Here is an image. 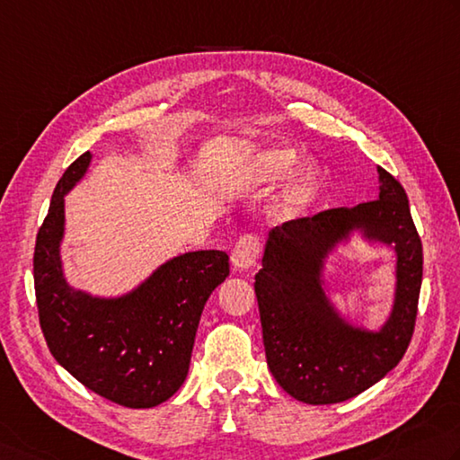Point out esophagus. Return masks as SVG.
Here are the masks:
<instances>
[{"label": "esophagus", "mask_w": 460, "mask_h": 460, "mask_svg": "<svg viewBox=\"0 0 460 460\" xmlns=\"http://www.w3.org/2000/svg\"><path fill=\"white\" fill-rule=\"evenodd\" d=\"M259 251H261L259 235H255V233H245V235L235 243V249H233L231 253L233 267L239 269V271L253 267V263L259 257Z\"/></svg>", "instance_id": "esophagus-1"}]
</instances>
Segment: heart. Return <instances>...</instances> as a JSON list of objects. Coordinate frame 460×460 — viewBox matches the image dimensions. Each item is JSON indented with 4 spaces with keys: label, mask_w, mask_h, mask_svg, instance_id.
<instances>
[{
    "label": "heart",
    "mask_w": 460,
    "mask_h": 460,
    "mask_svg": "<svg viewBox=\"0 0 460 460\" xmlns=\"http://www.w3.org/2000/svg\"><path fill=\"white\" fill-rule=\"evenodd\" d=\"M296 155L291 149L275 147L267 151L263 157H261V177L263 179H279L285 173H289L291 167L295 165ZM319 187V173L314 169H305L296 175L295 181L287 189L283 199H281V211L285 215H299L307 209L309 203L313 201L314 193H317Z\"/></svg>",
    "instance_id": "b5f03b06"
}]
</instances>
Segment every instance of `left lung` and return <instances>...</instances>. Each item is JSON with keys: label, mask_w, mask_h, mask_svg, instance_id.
I'll list each match as a JSON object with an SVG mask.
<instances>
[{"label": "left lung", "mask_w": 460, "mask_h": 460, "mask_svg": "<svg viewBox=\"0 0 460 460\" xmlns=\"http://www.w3.org/2000/svg\"><path fill=\"white\" fill-rule=\"evenodd\" d=\"M379 199L321 211L269 233L255 275L267 365L283 389L307 404L343 402L399 365L415 331L422 283V243L402 185L379 167ZM357 226L398 251V296L379 333L347 326L322 293L326 251Z\"/></svg>", "instance_id": "1"}]
</instances>
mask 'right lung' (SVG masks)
Listing matches in <instances>:
<instances>
[{
    "label": "right lung",
    "mask_w": 460,
    "mask_h": 460,
    "mask_svg": "<svg viewBox=\"0 0 460 460\" xmlns=\"http://www.w3.org/2000/svg\"><path fill=\"white\" fill-rule=\"evenodd\" d=\"M89 161L85 151L61 175L35 239L40 327L53 358L89 391L121 407L149 409L183 385L205 303L229 277V255L193 251L171 259L121 299L71 289L59 261L63 195Z\"/></svg>",
    "instance_id": "1"
}]
</instances>
